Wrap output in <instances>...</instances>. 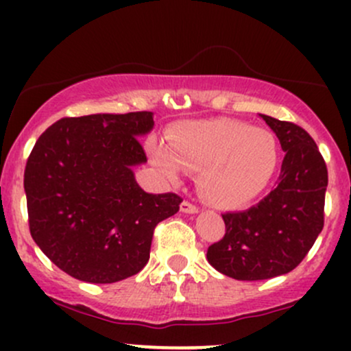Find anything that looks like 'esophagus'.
Instances as JSON below:
<instances>
[{
    "instance_id": "1",
    "label": "esophagus",
    "mask_w": 351,
    "mask_h": 351,
    "mask_svg": "<svg viewBox=\"0 0 351 351\" xmlns=\"http://www.w3.org/2000/svg\"><path fill=\"white\" fill-rule=\"evenodd\" d=\"M180 209L183 213H189V215H195V213H198V206H196V204H193V203H189V201H183Z\"/></svg>"
}]
</instances>
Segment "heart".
Returning <instances> with one entry per match:
<instances>
[{"label": "heart", "instance_id": "heart-1", "mask_svg": "<svg viewBox=\"0 0 351 351\" xmlns=\"http://www.w3.org/2000/svg\"><path fill=\"white\" fill-rule=\"evenodd\" d=\"M150 155L173 178L181 170L199 171L198 186L208 203L239 208L271 183L280 148L264 128L234 119H208L178 123L168 134V145L150 143Z\"/></svg>", "mask_w": 351, "mask_h": 351}]
</instances>
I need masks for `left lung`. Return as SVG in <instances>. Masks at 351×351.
Instances as JSON below:
<instances>
[{
  "instance_id": "8db88e82",
  "label": "left lung",
  "mask_w": 351,
  "mask_h": 351,
  "mask_svg": "<svg viewBox=\"0 0 351 351\" xmlns=\"http://www.w3.org/2000/svg\"><path fill=\"white\" fill-rule=\"evenodd\" d=\"M285 152L277 186L256 206L223 215L226 234L208 247V263L237 280L293 271L324 229L328 171L317 143L292 122L261 115Z\"/></svg>"
}]
</instances>
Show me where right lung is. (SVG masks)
Here are the masks:
<instances>
[{"label":"right lung","instance_id":"add662e5","mask_svg":"<svg viewBox=\"0 0 351 351\" xmlns=\"http://www.w3.org/2000/svg\"><path fill=\"white\" fill-rule=\"evenodd\" d=\"M152 112L66 117L39 136L24 170L34 243L60 271L90 284L135 276L156 224L178 213L176 193L152 195L132 167L147 162L140 135Z\"/></svg>","mask_w":351,"mask_h":351}]
</instances>
